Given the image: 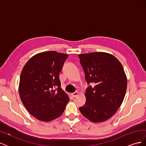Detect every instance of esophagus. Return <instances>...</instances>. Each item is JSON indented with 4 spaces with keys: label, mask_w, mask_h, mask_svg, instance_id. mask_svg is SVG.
Instances as JSON below:
<instances>
[{
    "label": "esophagus",
    "mask_w": 146,
    "mask_h": 146,
    "mask_svg": "<svg viewBox=\"0 0 146 146\" xmlns=\"http://www.w3.org/2000/svg\"><path fill=\"white\" fill-rule=\"evenodd\" d=\"M72 96L73 97V98H76V97H77L78 95V91H76L73 92V93H72Z\"/></svg>",
    "instance_id": "34e87169"
}]
</instances>
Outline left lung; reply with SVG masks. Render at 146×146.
I'll return each instance as SVG.
<instances>
[{
    "instance_id": "8db88e82",
    "label": "left lung",
    "mask_w": 146,
    "mask_h": 146,
    "mask_svg": "<svg viewBox=\"0 0 146 146\" xmlns=\"http://www.w3.org/2000/svg\"><path fill=\"white\" fill-rule=\"evenodd\" d=\"M80 62L88 85L86 103L79 110L93 122H102L111 117L124 99L127 79L123 66L115 56L106 52L79 54Z\"/></svg>"
}]
</instances>
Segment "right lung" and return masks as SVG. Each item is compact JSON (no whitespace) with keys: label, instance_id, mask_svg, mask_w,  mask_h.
Segmentation results:
<instances>
[{"label":"right lung","instance_id":"right-lung-1","mask_svg":"<svg viewBox=\"0 0 146 146\" xmlns=\"http://www.w3.org/2000/svg\"><path fill=\"white\" fill-rule=\"evenodd\" d=\"M68 56L56 51L39 53L30 58L22 70L21 100L27 111L39 121L49 122L58 118L69 101L59 78ZM55 87L58 88L55 90Z\"/></svg>","mask_w":146,"mask_h":146}]
</instances>
